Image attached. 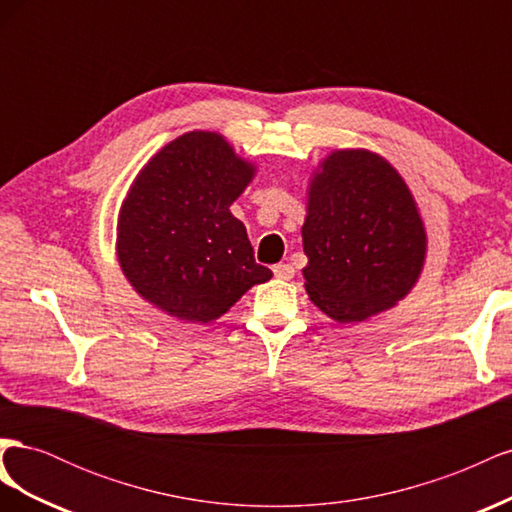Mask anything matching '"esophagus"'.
I'll use <instances>...</instances> for the list:
<instances>
[{
	"label": "esophagus",
	"instance_id": "esophagus-1",
	"mask_svg": "<svg viewBox=\"0 0 512 512\" xmlns=\"http://www.w3.org/2000/svg\"><path fill=\"white\" fill-rule=\"evenodd\" d=\"M273 273H275L277 280H292V277H294V269L290 265H284V262H280V265H275Z\"/></svg>",
	"mask_w": 512,
	"mask_h": 512
}]
</instances>
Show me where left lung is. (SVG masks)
Masks as SVG:
<instances>
[{
    "label": "left lung",
    "instance_id": "8db88e82",
    "mask_svg": "<svg viewBox=\"0 0 512 512\" xmlns=\"http://www.w3.org/2000/svg\"><path fill=\"white\" fill-rule=\"evenodd\" d=\"M305 290L339 324L406 299L423 273L427 230L408 183L369 149H333L307 181Z\"/></svg>",
    "mask_w": 512,
    "mask_h": 512
}]
</instances>
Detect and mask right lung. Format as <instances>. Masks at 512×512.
I'll return each instance as SVG.
<instances>
[{
  "instance_id": "right-lung-1",
  "label": "right lung",
  "mask_w": 512,
  "mask_h": 512,
  "mask_svg": "<svg viewBox=\"0 0 512 512\" xmlns=\"http://www.w3.org/2000/svg\"><path fill=\"white\" fill-rule=\"evenodd\" d=\"M256 170L209 130L185 132L153 153L117 215V260L138 297L177 320L207 324L271 280L230 213Z\"/></svg>"
}]
</instances>
